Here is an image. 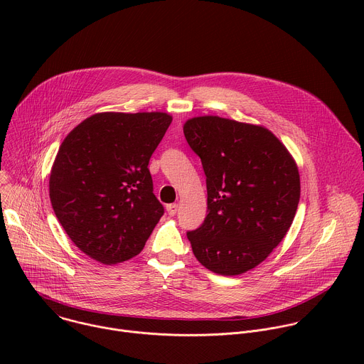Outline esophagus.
<instances>
[{
  "instance_id": "34e87169",
  "label": "esophagus",
  "mask_w": 364,
  "mask_h": 364,
  "mask_svg": "<svg viewBox=\"0 0 364 364\" xmlns=\"http://www.w3.org/2000/svg\"><path fill=\"white\" fill-rule=\"evenodd\" d=\"M167 213H168V216H176V213H177V210H178V205L176 204V203H173V204H167Z\"/></svg>"
}]
</instances>
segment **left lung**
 <instances>
[{"instance_id": "obj_1", "label": "left lung", "mask_w": 364, "mask_h": 364, "mask_svg": "<svg viewBox=\"0 0 364 364\" xmlns=\"http://www.w3.org/2000/svg\"><path fill=\"white\" fill-rule=\"evenodd\" d=\"M184 136L205 174L207 216L187 233L197 261L235 277L269 256L299 203V173L287 146L265 127L215 115L186 121Z\"/></svg>"}]
</instances>
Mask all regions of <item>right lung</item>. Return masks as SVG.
I'll return each mask as SVG.
<instances>
[{
    "label": "right lung",
    "mask_w": 364,
    "mask_h": 364,
    "mask_svg": "<svg viewBox=\"0 0 364 364\" xmlns=\"http://www.w3.org/2000/svg\"><path fill=\"white\" fill-rule=\"evenodd\" d=\"M171 121L166 112H100L62 142L50 201L70 240L95 261L115 265L136 256L164 215L148 163Z\"/></svg>",
    "instance_id": "obj_1"
}]
</instances>
